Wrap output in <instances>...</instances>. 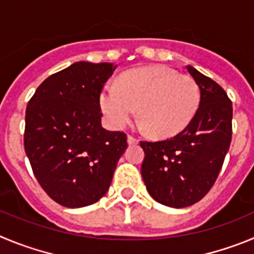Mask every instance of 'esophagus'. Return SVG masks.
<instances>
[{
	"mask_svg": "<svg viewBox=\"0 0 254 254\" xmlns=\"http://www.w3.org/2000/svg\"><path fill=\"white\" fill-rule=\"evenodd\" d=\"M127 144L129 145H135V144H138V139H135L134 136H127Z\"/></svg>",
	"mask_w": 254,
	"mask_h": 254,
	"instance_id": "obj_1",
	"label": "esophagus"
}]
</instances>
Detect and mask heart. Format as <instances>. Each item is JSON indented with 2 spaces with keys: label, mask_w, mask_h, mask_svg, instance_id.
Wrapping results in <instances>:
<instances>
[{
  "label": "heart",
  "mask_w": 254,
  "mask_h": 254,
  "mask_svg": "<svg viewBox=\"0 0 254 254\" xmlns=\"http://www.w3.org/2000/svg\"><path fill=\"white\" fill-rule=\"evenodd\" d=\"M198 105L200 88L193 78L164 65L127 70L118 86L107 84L100 95V107L111 127L122 129L139 107V119L154 138H171L184 131Z\"/></svg>",
  "instance_id": "1"
}]
</instances>
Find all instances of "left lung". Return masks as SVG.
I'll return each mask as SVG.
<instances>
[{
	"instance_id": "obj_1",
	"label": "left lung",
	"mask_w": 254,
	"mask_h": 254,
	"mask_svg": "<svg viewBox=\"0 0 254 254\" xmlns=\"http://www.w3.org/2000/svg\"><path fill=\"white\" fill-rule=\"evenodd\" d=\"M200 88V105L189 127L173 138L140 141L145 157L141 177L149 195L181 209L204 197L218 178L232 140L233 107L225 91L191 65Z\"/></svg>"
}]
</instances>
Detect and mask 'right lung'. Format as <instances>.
<instances>
[{
  "instance_id": "right-lung-1",
  "label": "right lung",
  "mask_w": 254,
  "mask_h": 254,
  "mask_svg": "<svg viewBox=\"0 0 254 254\" xmlns=\"http://www.w3.org/2000/svg\"><path fill=\"white\" fill-rule=\"evenodd\" d=\"M115 69L76 62L48 77L27 104L25 152L40 186L62 206L97 202L127 147L124 132L101 125L100 93Z\"/></svg>"
}]
</instances>
